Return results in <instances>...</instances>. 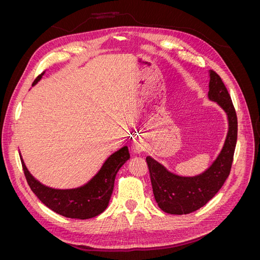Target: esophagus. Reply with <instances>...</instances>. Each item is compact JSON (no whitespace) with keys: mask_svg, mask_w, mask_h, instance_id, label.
<instances>
[{"mask_svg":"<svg viewBox=\"0 0 260 260\" xmlns=\"http://www.w3.org/2000/svg\"><path fill=\"white\" fill-rule=\"evenodd\" d=\"M143 148H144V145L142 143V141H136V142L132 144V152L136 154H139L140 152H142Z\"/></svg>","mask_w":260,"mask_h":260,"instance_id":"obj_1","label":"esophagus"}]
</instances>
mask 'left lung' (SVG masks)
Here are the masks:
<instances>
[{"label":"left lung","instance_id":"obj_1","mask_svg":"<svg viewBox=\"0 0 260 260\" xmlns=\"http://www.w3.org/2000/svg\"><path fill=\"white\" fill-rule=\"evenodd\" d=\"M208 74V99L221 107L228 118V133L217 158L202 174L184 177L169 171L151 156L146 157L155 201L167 214L186 215L206 205L230 174L238 139L237 113L221 78L212 70Z\"/></svg>","mask_w":260,"mask_h":260}]
</instances>
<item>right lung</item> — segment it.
I'll use <instances>...</instances> for the list:
<instances>
[{
    "instance_id": "obj_1",
    "label": "right lung",
    "mask_w": 260,
    "mask_h": 260,
    "mask_svg": "<svg viewBox=\"0 0 260 260\" xmlns=\"http://www.w3.org/2000/svg\"><path fill=\"white\" fill-rule=\"evenodd\" d=\"M43 75L38 76L32 85L40 81ZM129 158L128 146H123L109 156L98 174L85 184L75 188H53L42 184L30 174L20 155L27 182L38 199L58 215L81 220L96 217L106 209L117 172Z\"/></svg>"
}]
</instances>
